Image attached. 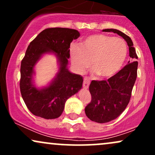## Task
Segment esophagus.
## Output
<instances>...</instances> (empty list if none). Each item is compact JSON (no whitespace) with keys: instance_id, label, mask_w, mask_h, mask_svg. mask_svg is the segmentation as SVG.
Wrapping results in <instances>:
<instances>
[{"instance_id":"1","label":"esophagus","mask_w":155,"mask_h":155,"mask_svg":"<svg viewBox=\"0 0 155 155\" xmlns=\"http://www.w3.org/2000/svg\"><path fill=\"white\" fill-rule=\"evenodd\" d=\"M90 79L88 77H85L84 79V82H83V87L84 89H87L89 87V85H90Z\"/></svg>"}]
</instances>
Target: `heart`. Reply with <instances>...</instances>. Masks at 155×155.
<instances>
[{
    "mask_svg": "<svg viewBox=\"0 0 155 155\" xmlns=\"http://www.w3.org/2000/svg\"><path fill=\"white\" fill-rule=\"evenodd\" d=\"M127 49L122 39L104 34L88 36L81 47L70 49L71 63L76 70L84 73L90 66L97 76L108 78L120 71L126 60Z\"/></svg>",
    "mask_w": 155,
    "mask_h": 155,
    "instance_id": "heart-1",
    "label": "heart"
}]
</instances>
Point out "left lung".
Segmentation results:
<instances>
[{"instance_id": "8db88e82", "label": "left lung", "mask_w": 155, "mask_h": 155, "mask_svg": "<svg viewBox=\"0 0 155 155\" xmlns=\"http://www.w3.org/2000/svg\"><path fill=\"white\" fill-rule=\"evenodd\" d=\"M104 32H113L122 36L129 47V55L133 62L126 65L114 76L108 80L90 83L91 102L85 107V114L90 120L106 123L117 118L129 104L131 93L136 82L138 59L133 43L128 35L117 29H105Z\"/></svg>"}]
</instances>
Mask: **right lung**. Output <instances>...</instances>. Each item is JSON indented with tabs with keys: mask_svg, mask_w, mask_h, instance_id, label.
Returning a JSON list of instances; mask_svg holds the SVG:
<instances>
[{
	"mask_svg": "<svg viewBox=\"0 0 155 155\" xmlns=\"http://www.w3.org/2000/svg\"><path fill=\"white\" fill-rule=\"evenodd\" d=\"M80 36L76 30L64 28H47L31 42L20 68L21 95L27 107L35 116L51 120L63 113L66 101L82 87L83 78L68 69L70 45ZM54 53L59 69L49 85L38 88L35 86L34 68L42 56Z\"/></svg>",
	"mask_w": 155,
	"mask_h": 155,
	"instance_id": "obj_1",
	"label": "right lung"
}]
</instances>
